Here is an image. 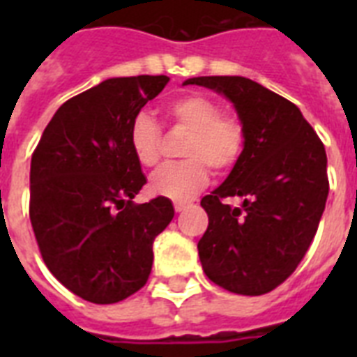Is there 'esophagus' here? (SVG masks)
I'll return each mask as SVG.
<instances>
[{
    "instance_id": "obj_1",
    "label": "esophagus",
    "mask_w": 357,
    "mask_h": 357,
    "mask_svg": "<svg viewBox=\"0 0 357 357\" xmlns=\"http://www.w3.org/2000/svg\"><path fill=\"white\" fill-rule=\"evenodd\" d=\"M189 206H190L189 202H174V209H176V213H181L185 207H189Z\"/></svg>"
}]
</instances>
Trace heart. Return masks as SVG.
Instances as JSON below:
<instances>
[{"label":"heart","instance_id":"1","mask_svg":"<svg viewBox=\"0 0 357 357\" xmlns=\"http://www.w3.org/2000/svg\"><path fill=\"white\" fill-rule=\"evenodd\" d=\"M167 119L176 129L187 131L181 146L183 161L159 168L150 179L153 195L189 200L206 187L209 168L226 174L241 161L246 146V128L235 114L206 94H185L168 103ZM128 142L139 165L155 167L161 159L162 129L148 113L135 114Z\"/></svg>","mask_w":357,"mask_h":357}]
</instances>
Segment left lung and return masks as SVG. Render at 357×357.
<instances>
[{
    "mask_svg": "<svg viewBox=\"0 0 357 357\" xmlns=\"http://www.w3.org/2000/svg\"><path fill=\"white\" fill-rule=\"evenodd\" d=\"M185 85L222 92L246 128L241 161L200 202L209 217L198 243L204 272L229 293H271L296 271L321 222L330 190L324 144L293 102L255 81L206 75Z\"/></svg>",
    "mask_w": 357,
    "mask_h": 357,
    "instance_id": "left-lung-1",
    "label": "left lung"
}]
</instances>
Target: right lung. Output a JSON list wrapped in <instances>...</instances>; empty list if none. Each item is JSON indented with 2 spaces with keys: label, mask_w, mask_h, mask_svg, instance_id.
<instances>
[{
  "label": "right lung",
  "mask_w": 357,
  "mask_h": 357,
  "mask_svg": "<svg viewBox=\"0 0 357 357\" xmlns=\"http://www.w3.org/2000/svg\"><path fill=\"white\" fill-rule=\"evenodd\" d=\"M167 75L113 77L63 103L31 157L29 218L53 276L92 304H116L144 287L153 238L174 218L157 196L133 204L146 178L129 123Z\"/></svg>",
  "instance_id": "obj_1"
}]
</instances>
